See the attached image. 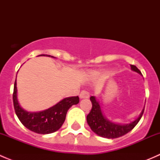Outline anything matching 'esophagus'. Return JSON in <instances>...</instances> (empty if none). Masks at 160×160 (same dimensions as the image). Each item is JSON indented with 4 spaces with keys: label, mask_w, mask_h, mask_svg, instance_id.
<instances>
[{
    "label": "esophagus",
    "mask_w": 160,
    "mask_h": 160,
    "mask_svg": "<svg viewBox=\"0 0 160 160\" xmlns=\"http://www.w3.org/2000/svg\"><path fill=\"white\" fill-rule=\"evenodd\" d=\"M90 97V93L87 90H82L80 93V98H88Z\"/></svg>",
    "instance_id": "34e87169"
}]
</instances>
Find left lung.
I'll return each mask as SVG.
<instances>
[{
    "instance_id": "8db88e82",
    "label": "left lung",
    "mask_w": 160,
    "mask_h": 160,
    "mask_svg": "<svg viewBox=\"0 0 160 160\" xmlns=\"http://www.w3.org/2000/svg\"><path fill=\"white\" fill-rule=\"evenodd\" d=\"M132 70L141 74V71L135 66L131 65ZM90 101L92 103V108L89 114L87 116V122L91 130L99 136L107 138H116L125 135L135 128L142 116L144 109L142 111L139 117L135 121L128 124H117L109 121L103 114L99 102L97 101L96 98L90 97Z\"/></svg>"
}]
</instances>
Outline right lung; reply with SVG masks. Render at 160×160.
<instances>
[{
    "label": "right lung",
    "instance_id": "1",
    "mask_svg": "<svg viewBox=\"0 0 160 160\" xmlns=\"http://www.w3.org/2000/svg\"><path fill=\"white\" fill-rule=\"evenodd\" d=\"M55 58L49 55H40ZM80 101L79 97L66 98L52 107L38 112H29L22 108L17 98V83L14 82L13 103L14 111L22 125L28 129L38 134H50L61 128L65 122L67 113L70 108L77 104Z\"/></svg>",
    "mask_w": 160,
    "mask_h": 160
}]
</instances>
